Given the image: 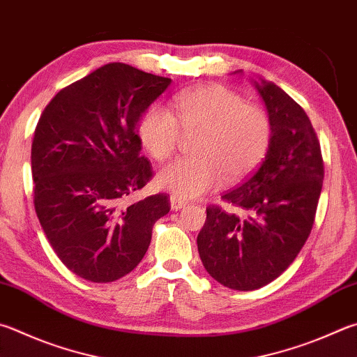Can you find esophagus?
<instances>
[{
  "mask_svg": "<svg viewBox=\"0 0 357 357\" xmlns=\"http://www.w3.org/2000/svg\"><path fill=\"white\" fill-rule=\"evenodd\" d=\"M170 204H172V209L173 211H179V209H183V207L187 204V201L176 197V195H172L170 197Z\"/></svg>",
  "mask_w": 357,
  "mask_h": 357,
  "instance_id": "obj_1",
  "label": "esophagus"
}]
</instances>
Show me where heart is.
Masks as SVG:
<instances>
[{"instance_id":"1","label":"heart","mask_w":357,"mask_h":357,"mask_svg":"<svg viewBox=\"0 0 357 357\" xmlns=\"http://www.w3.org/2000/svg\"><path fill=\"white\" fill-rule=\"evenodd\" d=\"M174 112L151 106L142 116L140 139L151 156L164 162L178 150L185 135L195 156L162 168L160 187L179 198H195L217 189L226 179L237 183L256 170L267 154L273 134L264 107L245 102L243 96L220 84L181 92L173 100Z\"/></svg>"}]
</instances>
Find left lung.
I'll return each instance as SVG.
<instances>
[{"instance_id":"8db88e82","label":"left lung","mask_w":357,"mask_h":357,"mask_svg":"<svg viewBox=\"0 0 357 357\" xmlns=\"http://www.w3.org/2000/svg\"><path fill=\"white\" fill-rule=\"evenodd\" d=\"M273 126L261 167L212 204L197 243L213 280L234 290H256L295 261L312 231L325 167L320 142L304 109L273 82L256 84Z\"/></svg>"}]
</instances>
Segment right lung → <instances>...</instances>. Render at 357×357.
<instances>
[{
  "instance_id": "add662e5",
  "label": "right lung",
  "mask_w": 357,
  "mask_h": 357,
  "mask_svg": "<svg viewBox=\"0 0 357 357\" xmlns=\"http://www.w3.org/2000/svg\"><path fill=\"white\" fill-rule=\"evenodd\" d=\"M121 62L63 87L38 119L31 148L34 207L57 257L75 275L112 282L137 267L165 193L131 203L153 178L140 156L142 114L170 86Z\"/></svg>"
}]
</instances>
